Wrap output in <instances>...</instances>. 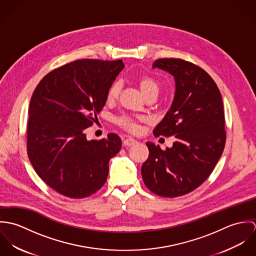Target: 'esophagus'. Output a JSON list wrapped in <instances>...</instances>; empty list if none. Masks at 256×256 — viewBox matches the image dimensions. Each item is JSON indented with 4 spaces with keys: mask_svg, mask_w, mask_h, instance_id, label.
I'll list each match as a JSON object with an SVG mask.
<instances>
[{
    "mask_svg": "<svg viewBox=\"0 0 256 256\" xmlns=\"http://www.w3.org/2000/svg\"><path fill=\"white\" fill-rule=\"evenodd\" d=\"M123 144L125 146H134L135 144H137V141L133 138H126L124 141H123Z\"/></svg>",
    "mask_w": 256,
    "mask_h": 256,
    "instance_id": "34e87169",
    "label": "esophagus"
}]
</instances>
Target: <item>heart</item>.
Wrapping results in <instances>:
<instances>
[{
    "label": "heart",
    "mask_w": 256,
    "mask_h": 256,
    "mask_svg": "<svg viewBox=\"0 0 256 256\" xmlns=\"http://www.w3.org/2000/svg\"><path fill=\"white\" fill-rule=\"evenodd\" d=\"M138 86L140 88L141 92L143 96L146 98L150 94H156L160 90V84L158 80L150 76H141L138 78ZM121 90V84L119 82H114L108 90L106 98L110 102L116 100ZM143 121L142 118H135L128 115H121L115 118V123L120 126L121 128L129 131V132H136L139 129V122Z\"/></svg>",
    "instance_id": "obj_1"
}]
</instances>
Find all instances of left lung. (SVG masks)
Here are the masks:
<instances>
[{"mask_svg": "<svg viewBox=\"0 0 256 256\" xmlns=\"http://www.w3.org/2000/svg\"><path fill=\"white\" fill-rule=\"evenodd\" d=\"M152 68L176 80L174 102L154 135L174 136L176 141L166 150L146 142L148 158L142 166V178L152 193L174 198L199 187L214 170L226 138L224 106L216 82L197 65L162 58Z\"/></svg>", "mask_w": 256, "mask_h": 256, "instance_id": "left-lung-1", "label": "left lung"}]
</instances>
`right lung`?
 I'll return each instance as SVG.
<instances>
[{
    "label": "right lung",
    "mask_w": 256,
    "mask_h": 256,
    "mask_svg": "<svg viewBox=\"0 0 256 256\" xmlns=\"http://www.w3.org/2000/svg\"><path fill=\"white\" fill-rule=\"evenodd\" d=\"M124 68L121 60L82 59L47 74L28 108L26 148L38 176L56 192L74 199L94 194L106 182L108 162L121 139L88 141L84 130L98 120L106 94Z\"/></svg>",
    "instance_id": "right-lung-1"
}]
</instances>
